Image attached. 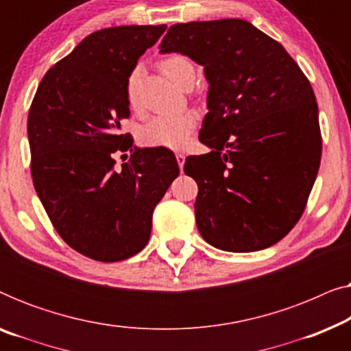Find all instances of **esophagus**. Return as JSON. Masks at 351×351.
I'll use <instances>...</instances> for the list:
<instances>
[{
	"instance_id": "esophagus-1",
	"label": "esophagus",
	"mask_w": 351,
	"mask_h": 351,
	"mask_svg": "<svg viewBox=\"0 0 351 351\" xmlns=\"http://www.w3.org/2000/svg\"><path fill=\"white\" fill-rule=\"evenodd\" d=\"M176 160H177V165H179V167L182 169V167H184V165H185V156L182 155V153H177Z\"/></svg>"
}]
</instances>
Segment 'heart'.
Listing matches in <instances>:
<instances>
[{"mask_svg": "<svg viewBox=\"0 0 351 351\" xmlns=\"http://www.w3.org/2000/svg\"><path fill=\"white\" fill-rule=\"evenodd\" d=\"M161 71L169 78L172 83L182 86L186 80L195 76V69L185 57L172 56L167 57L160 64ZM138 71H132L128 80V104L132 110H138ZM196 118L193 113L182 112L176 114H158L152 118L141 131L142 142L148 147H165L171 150H180L186 145L193 132Z\"/></svg>", "mask_w": 351, "mask_h": 351, "instance_id": "b5f03b06", "label": "heart"}]
</instances>
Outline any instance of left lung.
Here are the masks:
<instances>
[{"label": "left lung", "mask_w": 351, "mask_h": 351, "mask_svg": "<svg viewBox=\"0 0 351 351\" xmlns=\"http://www.w3.org/2000/svg\"><path fill=\"white\" fill-rule=\"evenodd\" d=\"M161 54L204 66L208 113L184 171L198 184L196 227L228 252L270 247L304 213L321 161L310 81L280 43L243 19L172 25Z\"/></svg>", "instance_id": "obj_1"}]
</instances>
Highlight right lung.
<instances>
[{
	"instance_id": "right-lung-1",
	"label": "right lung",
	"mask_w": 351,
	"mask_h": 351,
	"mask_svg": "<svg viewBox=\"0 0 351 351\" xmlns=\"http://www.w3.org/2000/svg\"><path fill=\"white\" fill-rule=\"evenodd\" d=\"M166 25L90 33L41 80L28 113L33 185L62 239L99 262L147 246L155 206L179 176L165 147H132L128 80ZM117 151L132 153L114 166Z\"/></svg>"
}]
</instances>
